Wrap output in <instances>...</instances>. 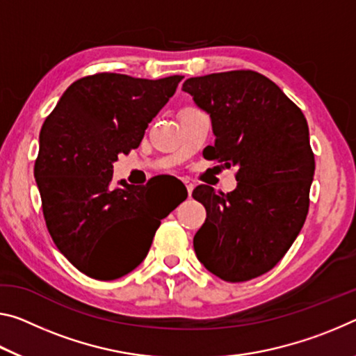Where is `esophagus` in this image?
<instances>
[{"label":"esophagus","instance_id":"1","mask_svg":"<svg viewBox=\"0 0 356 356\" xmlns=\"http://www.w3.org/2000/svg\"><path fill=\"white\" fill-rule=\"evenodd\" d=\"M184 184H185V187H187V191H188V196L191 195V191H193V188H195V185L190 182L188 179H184Z\"/></svg>","mask_w":356,"mask_h":356}]
</instances>
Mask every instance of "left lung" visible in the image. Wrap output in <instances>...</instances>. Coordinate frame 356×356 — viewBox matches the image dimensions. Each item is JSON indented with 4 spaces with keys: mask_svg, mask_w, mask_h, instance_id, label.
<instances>
[{
    "mask_svg": "<svg viewBox=\"0 0 356 356\" xmlns=\"http://www.w3.org/2000/svg\"><path fill=\"white\" fill-rule=\"evenodd\" d=\"M182 90L211 115L216 144L204 158L238 168L234 191L193 190L207 213L193 239L196 257L227 282L255 279L284 258L306 222L315 171L307 120L250 70L190 77Z\"/></svg>",
    "mask_w": 356,
    "mask_h": 356,
    "instance_id": "left-lung-1",
    "label": "left lung"
}]
</instances>
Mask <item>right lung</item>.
Returning <instances> with one entry per match:
<instances>
[{
  "label": "right lung",
  "instance_id": "obj_1",
  "mask_svg": "<svg viewBox=\"0 0 356 356\" xmlns=\"http://www.w3.org/2000/svg\"><path fill=\"white\" fill-rule=\"evenodd\" d=\"M182 76L138 79L98 72L71 83L39 133L35 177L47 229L58 250L88 277L114 280L139 266L161 220L177 204H156L145 187L111 185L112 163L138 149Z\"/></svg>",
  "mask_w": 356,
  "mask_h": 356
}]
</instances>
